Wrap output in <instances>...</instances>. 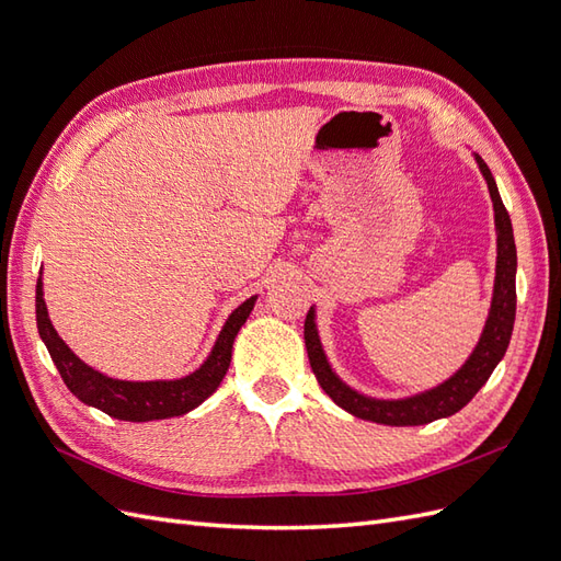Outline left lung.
Instances as JSON below:
<instances>
[{"label":"left lung","mask_w":561,"mask_h":561,"mask_svg":"<svg viewBox=\"0 0 561 561\" xmlns=\"http://www.w3.org/2000/svg\"><path fill=\"white\" fill-rule=\"evenodd\" d=\"M480 171L486 180L491 203H494V222H496V280H494V297H491L489 318L478 346L470 353V358L461 365V369L443 381L439 386L423 390V393L400 398V400H379L358 393L334 375L328 355L322 351L318 328H316V311L307 313L304 322V342H307V353L313 375L325 393L346 410L348 414L383 423V426H423L435 419H445L456 414L458 410L474 398V393L486 383L491 371L496 369L501 358L507 351L515 325V309H517V293H515V274H517V248L513 236V222L507 215L494 175L482 157L474 154Z\"/></svg>","instance_id":"obj_1"}]
</instances>
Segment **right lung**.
<instances>
[{
	"label": "right lung",
	"mask_w": 561,
	"mask_h": 561,
	"mask_svg": "<svg viewBox=\"0 0 561 561\" xmlns=\"http://www.w3.org/2000/svg\"><path fill=\"white\" fill-rule=\"evenodd\" d=\"M254 301H257V295L245 299L241 307L227 318L210 355L203 360L198 369H194L192 375H186L182 379L171 381L112 379L103 375V371H98L91 365L79 360L72 348L58 336L56 328L50 325L48 309L44 301L42 276L37 280V328L42 342L50 353V360L56 363L60 377L65 386L72 390V396H77L83 404L95 407V410L105 412L114 419L140 423L182 416L196 410L203 400L215 393L229 369L233 339L243 328L250 311L254 309Z\"/></svg>",
	"instance_id": "obj_1"
}]
</instances>
